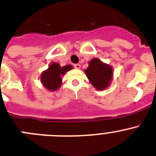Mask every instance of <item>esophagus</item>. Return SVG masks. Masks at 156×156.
<instances>
[{
  "mask_svg": "<svg viewBox=\"0 0 156 156\" xmlns=\"http://www.w3.org/2000/svg\"><path fill=\"white\" fill-rule=\"evenodd\" d=\"M74 67H75V69H79L80 68H81V65H80V64H75V65H74Z\"/></svg>",
  "mask_w": 156,
  "mask_h": 156,
  "instance_id": "1",
  "label": "esophagus"
}]
</instances>
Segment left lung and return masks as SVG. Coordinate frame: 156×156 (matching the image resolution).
I'll use <instances>...</instances> for the list:
<instances>
[{
	"label": "left lung",
	"mask_w": 156,
	"mask_h": 156,
	"mask_svg": "<svg viewBox=\"0 0 156 156\" xmlns=\"http://www.w3.org/2000/svg\"><path fill=\"white\" fill-rule=\"evenodd\" d=\"M84 72L92 85L98 90L106 88L110 84L113 75L111 66L104 64L98 58H93Z\"/></svg>",
	"instance_id": "1"
}]
</instances>
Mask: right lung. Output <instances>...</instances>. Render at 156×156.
I'll use <instances>...</instances> for the list:
<instances>
[{"label": "right lung", "mask_w": 156, "mask_h": 156, "mask_svg": "<svg viewBox=\"0 0 156 156\" xmlns=\"http://www.w3.org/2000/svg\"><path fill=\"white\" fill-rule=\"evenodd\" d=\"M72 69V66H66L62 68L58 63H52L48 70L42 74L41 82L48 90H56L62 84V75Z\"/></svg>", "instance_id": "right-lung-1"}]
</instances>
